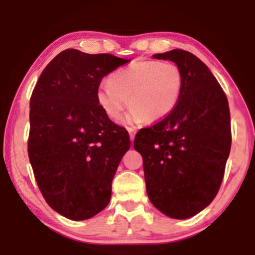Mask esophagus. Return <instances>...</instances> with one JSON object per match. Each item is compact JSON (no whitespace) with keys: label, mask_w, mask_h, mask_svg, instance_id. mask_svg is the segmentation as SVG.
<instances>
[{"label":"esophagus","mask_w":255,"mask_h":255,"mask_svg":"<svg viewBox=\"0 0 255 255\" xmlns=\"http://www.w3.org/2000/svg\"><path fill=\"white\" fill-rule=\"evenodd\" d=\"M128 133H129V138H130V140H134V136H135V129H134V128H130V127H128Z\"/></svg>","instance_id":"obj_1"}]
</instances>
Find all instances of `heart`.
<instances>
[{
  "instance_id": "b5f03b06",
  "label": "heart",
  "mask_w": 255,
  "mask_h": 255,
  "mask_svg": "<svg viewBox=\"0 0 255 255\" xmlns=\"http://www.w3.org/2000/svg\"><path fill=\"white\" fill-rule=\"evenodd\" d=\"M184 88V75L173 63L139 60L114 71L108 83L97 89V102L106 116L120 121L130 108L127 122L147 123L166 119L177 108ZM128 102H127V99Z\"/></svg>"
}]
</instances>
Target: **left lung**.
Masks as SVG:
<instances>
[{
    "label": "left lung",
    "instance_id": "8db88e82",
    "mask_svg": "<svg viewBox=\"0 0 255 255\" xmlns=\"http://www.w3.org/2000/svg\"><path fill=\"white\" fill-rule=\"evenodd\" d=\"M153 58L180 68L183 94L166 119L136 133L134 149L142 157L151 203L186 219L205 209L222 185L231 149L230 109L217 78L192 53L173 49Z\"/></svg>",
    "mask_w": 255,
    "mask_h": 255
}]
</instances>
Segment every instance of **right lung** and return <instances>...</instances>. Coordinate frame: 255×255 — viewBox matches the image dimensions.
<instances>
[{
  "label": "right lung",
  "instance_id": "1",
  "mask_svg": "<svg viewBox=\"0 0 255 255\" xmlns=\"http://www.w3.org/2000/svg\"><path fill=\"white\" fill-rule=\"evenodd\" d=\"M128 59L65 49L42 71L30 99L27 153L50 208L85 220L110 202L117 167L129 134L97 102L103 77Z\"/></svg>",
  "mask_w": 255,
  "mask_h": 255
}]
</instances>
